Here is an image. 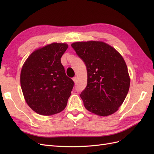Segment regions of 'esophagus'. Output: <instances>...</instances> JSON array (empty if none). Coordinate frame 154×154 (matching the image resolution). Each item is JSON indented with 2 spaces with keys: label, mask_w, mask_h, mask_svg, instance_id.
Returning a JSON list of instances; mask_svg holds the SVG:
<instances>
[{
  "label": "esophagus",
  "mask_w": 154,
  "mask_h": 154,
  "mask_svg": "<svg viewBox=\"0 0 154 154\" xmlns=\"http://www.w3.org/2000/svg\"><path fill=\"white\" fill-rule=\"evenodd\" d=\"M72 80L74 81V83H76V82H77V78H76V77H74V78H72Z\"/></svg>",
  "instance_id": "34e87169"
}]
</instances>
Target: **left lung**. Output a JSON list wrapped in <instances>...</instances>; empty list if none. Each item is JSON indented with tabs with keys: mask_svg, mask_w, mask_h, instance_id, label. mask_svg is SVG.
Instances as JSON below:
<instances>
[{
	"mask_svg": "<svg viewBox=\"0 0 154 154\" xmlns=\"http://www.w3.org/2000/svg\"><path fill=\"white\" fill-rule=\"evenodd\" d=\"M71 46L87 70V85L80 94L86 109L101 116L116 112L130 83L122 56L103 42H78Z\"/></svg>",
	"mask_w": 154,
	"mask_h": 154,
	"instance_id": "obj_1",
	"label": "left lung"
}]
</instances>
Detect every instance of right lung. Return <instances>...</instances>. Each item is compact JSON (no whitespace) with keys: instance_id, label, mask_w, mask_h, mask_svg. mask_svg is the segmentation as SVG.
Wrapping results in <instances>:
<instances>
[{"instance_id":"1","label":"right lung","mask_w":154,"mask_h":154,"mask_svg":"<svg viewBox=\"0 0 154 154\" xmlns=\"http://www.w3.org/2000/svg\"><path fill=\"white\" fill-rule=\"evenodd\" d=\"M67 48L66 44H49L32 53L23 65L22 91L26 103L37 114L51 116L66 108L74 85L61 63Z\"/></svg>"}]
</instances>
